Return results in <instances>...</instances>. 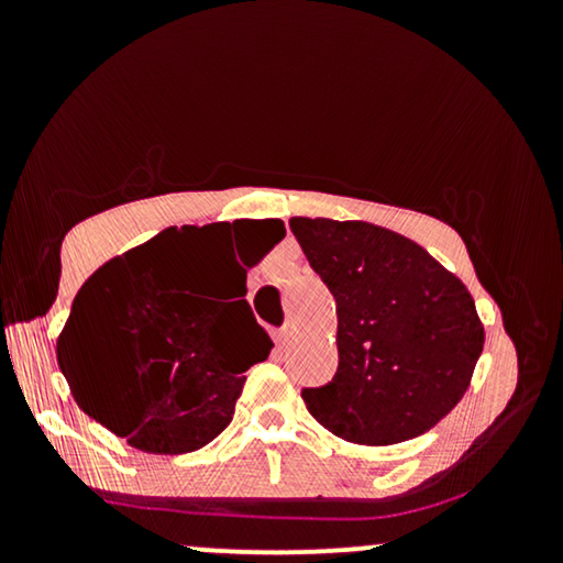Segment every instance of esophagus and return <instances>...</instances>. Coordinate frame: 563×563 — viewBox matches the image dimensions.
Wrapping results in <instances>:
<instances>
[{
  "mask_svg": "<svg viewBox=\"0 0 563 563\" xmlns=\"http://www.w3.org/2000/svg\"><path fill=\"white\" fill-rule=\"evenodd\" d=\"M290 339H294V328H290L288 322H286V325H283V328H277V333H275L277 346H288Z\"/></svg>",
  "mask_w": 563,
  "mask_h": 563,
  "instance_id": "esophagus-1",
  "label": "esophagus"
}]
</instances>
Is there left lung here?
Segmentation results:
<instances>
[{
	"label": "left lung",
	"mask_w": 563,
	"mask_h": 563,
	"mask_svg": "<svg viewBox=\"0 0 563 563\" xmlns=\"http://www.w3.org/2000/svg\"><path fill=\"white\" fill-rule=\"evenodd\" d=\"M339 314V367L301 389L314 421L354 444L421 437L461 402L484 349L468 288L429 251L386 228L290 219Z\"/></svg>",
	"instance_id": "1"
}]
</instances>
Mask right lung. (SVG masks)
<instances>
[{
  "label": "right lung",
  "instance_id": "add662e5",
  "mask_svg": "<svg viewBox=\"0 0 563 563\" xmlns=\"http://www.w3.org/2000/svg\"><path fill=\"white\" fill-rule=\"evenodd\" d=\"M230 224L169 228L102 264L84 283L57 339V365L89 418L156 455L200 450L232 421L251 365L273 339L251 314L245 269L235 301L206 299ZM235 228V224H232ZM249 249L256 264L286 235Z\"/></svg>",
  "mask_w": 563,
  "mask_h": 563
}]
</instances>
